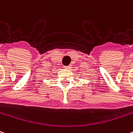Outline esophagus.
I'll use <instances>...</instances> for the list:
<instances>
[{"instance_id":"esophagus-1","label":"esophagus","mask_w":133,"mask_h":133,"mask_svg":"<svg viewBox=\"0 0 133 133\" xmlns=\"http://www.w3.org/2000/svg\"><path fill=\"white\" fill-rule=\"evenodd\" d=\"M64 68H65V69H68V70H70V69H71V66H70V65H68V66H65Z\"/></svg>"}]
</instances>
